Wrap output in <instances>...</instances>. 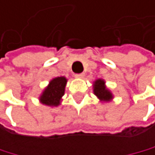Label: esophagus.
Segmentation results:
<instances>
[{
    "mask_svg": "<svg viewBox=\"0 0 155 155\" xmlns=\"http://www.w3.org/2000/svg\"><path fill=\"white\" fill-rule=\"evenodd\" d=\"M84 76H85V74H84V73H81V74H76L75 75L76 78H78V79H83Z\"/></svg>",
    "mask_w": 155,
    "mask_h": 155,
    "instance_id": "esophagus-1",
    "label": "esophagus"
}]
</instances>
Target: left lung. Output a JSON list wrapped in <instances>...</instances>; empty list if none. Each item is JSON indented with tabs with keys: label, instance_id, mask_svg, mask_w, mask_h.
Here are the masks:
<instances>
[{
	"label": "left lung",
	"instance_id": "left-lung-1",
	"mask_svg": "<svg viewBox=\"0 0 155 155\" xmlns=\"http://www.w3.org/2000/svg\"><path fill=\"white\" fill-rule=\"evenodd\" d=\"M93 93L102 103H109L114 99L112 91L106 86V81L101 78L93 82Z\"/></svg>",
	"mask_w": 155,
	"mask_h": 155
}]
</instances>
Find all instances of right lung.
I'll return each mask as SVG.
<instances>
[{
  "label": "right lung",
  "mask_w": 155,
  "mask_h": 155,
  "mask_svg": "<svg viewBox=\"0 0 155 155\" xmlns=\"http://www.w3.org/2000/svg\"><path fill=\"white\" fill-rule=\"evenodd\" d=\"M67 78L64 76L55 77L49 81L48 85L44 88L39 95L38 100L42 105L48 107H57L61 104L62 97L64 96Z\"/></svg>",
  "instance_id": "obj_1"
}]
</instances>
